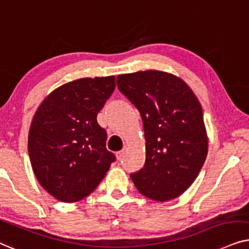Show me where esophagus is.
<instances>
[{"mask_svg":"<svg viewBox=\"0 0 249 249\" xmlns=\"http://www.w3.org/2000/svg\"><path fill=\"white\" fill-rule=\"evenodd\" d=\"M126 149H127L126 147H124V148L122 149L121 151H117V152H116V158H117L118 160H121V159L123 158V156H124L125 152H126Z\"/></svg>","mask_w":249,"mask_h":249,"instance_id":"obj_1","label":"esophagus"}]
</instances>
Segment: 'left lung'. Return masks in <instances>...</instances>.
<instances>
[{"mask_svg": "<svg viewBox=\"0 0 249 249\" xmlns=\"http://www.w3.org/2000/svg\"><path fill=\"white\" fill-rule=\"evenodd\" d=\"M117 86L143 122L145 163L131 174L132 181L152 200L181 196L196 180L208 151L197 97L180 77L160 71L118 75Z\"/></svg>", "mask_w": 249, "mask_h": 249, "instance_id": "1", "label": "left lung"}]
</instances>
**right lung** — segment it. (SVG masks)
<instances>
[{"label": "right lung", "instance_id": "right-lung-1", "mask_svg": "<svg viewBox=\"0 0 249 249\" xmlns=\"http://www.w3.org/2000/svg\"><path fill=\"white\" fill-rule=\"evenodd\" d=\"M115 90V76L79 78L52 91L36 110L28 154L39 184L55 199L75 203L105 178L115 155L98 112Z\"/></svg>", "mask_w": 249, "mask_h": 249}]
</instances>
